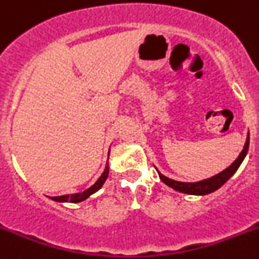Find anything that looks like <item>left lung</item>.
I'll return each mask as SVG.
<instances>
[{
  "mask_svg": "<svg viewBox=\"0 0 259 259\" xmlns=\"http://www.w3.org/2000/svg\"><path fill=\"white\" fill-rule=\"evenodd\" d=\"M248 148H249V134L246 137V142L244 144V148L241 151V153L239 154L238 158L229 166L228 168H225L224 171H221L217 175L212 176V178L206 179V180L202 181H197V183H183V181H176L172 180V179L166 178L165 175L157 171L159 175V179L165 183L166 185H168L172 189L178 190L180 193H187V194H192V195H206L209 194V193L214 192L219 188H221L222 185L236 172V170L239 168V166L241 165L243 162V159L245 158L246 153H248Z\"/></svg>",
  "mask_w": 259,
  "mask_h": 259,
  "instance_id": "8db88e82",
  "label": "left lung"
}]
</instances>
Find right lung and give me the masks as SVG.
I'll list each match as a JSON object with an SVG mask.
<instances>
[{
    "label": "right lung",
    "instance_id": "add662e5",
    "mask_svg": "<svg viewBox=\"0 0 259 259\" xmlns=\"http://www.w3.org/2000/svg\"><path fill=\"white\" fill-rule=\"evenodd\" d=\"M108 156H110V152H108ZM108 171H110V170H108V162H107V163H106L105 171H103L102 175L100 176V179H98V180H97L91 188H88L87 190H84V192L75 193V194L60 195V197H50V198L52 200H56V202H69V203L83 202V200H85L87 198H89L92 194H94V193L98 192V190L102 188V185L105 184L106 179H107V176H108Z\"/></svg>",
    "mask_w": 259,
    "mask_h": 259
}]
</instances>
